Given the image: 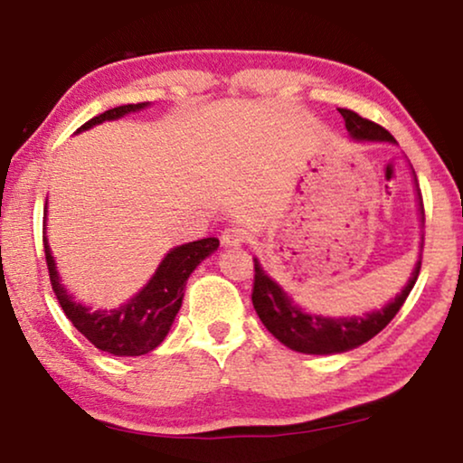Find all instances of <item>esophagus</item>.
I'll return each instance as SVG.
<instances>
[{
	"instance_id": "obj_1",
	"label": "esophagus",
	"mask_w": 463,
	"mask_h": 463,
	"mask_svg": "<svg viewBox=\"0 0 463 463\" xmlns=\"http://www.w3.org/2000/svg\"><path fill=\"white\" fill-rule=\"evenodd\" d=\"M246 232L240 225H227L223 233H221V240H223L225 246H240L246 242Z\"/></svg>"
}]
</instances>
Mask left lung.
I'll use <instances>...</instances> for the list:
<instances>
[{
	"label": "left lung",
	"mask_w": 463,
	"mask_h": 463,
	"mask_svg": "<svg viewBox=\"0 0 463 463\" xmlns=\"http://www.w3.org/2000/svg\"><path fill=\"white\" fill-rule=\"evenodd\" d=\"M339 113L345 119L347 132L358 141H394V137L383 126L358 116L356 111L339 109ZM420 206L423 214V202H420ZM420 269L421 261H417L413 276L402 288V293L396 295L394 301L377 309V312L354 316V318H322V316L301 312V307H297L288 299V295L265 274L259 261H255L252 306H255L265 328L290 350L303 354H339L366 344L390 325L413 290Z\"/></svg>",
	"instance_id": "obj_1"
}]
</instances>
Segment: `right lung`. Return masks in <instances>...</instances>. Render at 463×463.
Masks as SVG:
<instances>
[{
  "label": "right lung",
  "instance_id": "obj_1",
  "mask_svg": "<svg viewBox=\"0 0 463 463\" xmlns=\"http://www.w3.org/2000/svg\"><path fill=\"white\" fill-rule=\"evenodd\" d=\"M143 107H147V103L113 107V109L88 119L84 126H80L78 132L92 128L105 119L122 118L130 111L143 109ZM217 249V238H202L195 242L176 246L164 257L154 278L135 299H130L118 309H109V312H90V307L75 303L67 295V290L61 287L52 252H50L46 238H43L50 284H52L62 312L94 347L109 352L113 356H141V354L156 350L162 344L181 307L183 288H185L189 274L198 268L202 259H206Z\"/></svg>",
  "mask_w": 463,
  "mask_h": 463
}]
</instances>
